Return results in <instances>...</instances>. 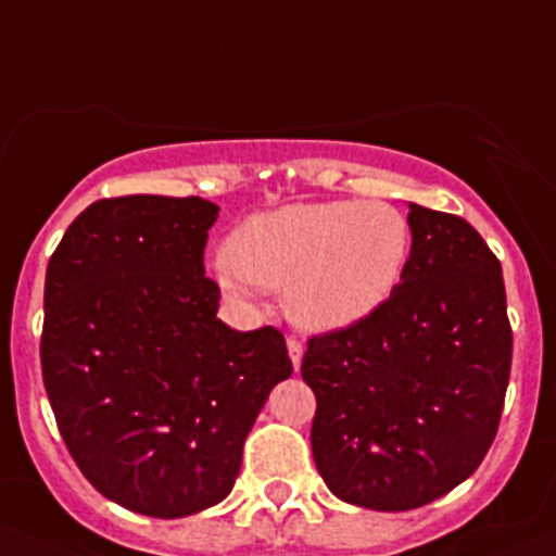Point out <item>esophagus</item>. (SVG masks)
<instances>
[{
  "label": "esophagus",
  "mask_w": 556,
  "mask_h": 556,
  "mask_svg": "<svg viewBox=\"0 0 556 556\" xmlns=\"http://www.w3.org/2000/svg\"><path fill=\"white\" fill-rule=\"evenodd\" d=\"M288 351H290V362H292V367L301 369V362H303V345H301V340L288 338Z\"/></svg>",
  "instance_id": "obj_1"
}]
</instances>
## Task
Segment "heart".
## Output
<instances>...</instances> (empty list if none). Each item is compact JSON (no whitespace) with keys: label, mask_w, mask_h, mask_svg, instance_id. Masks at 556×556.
I'll return each instance as SVG.
<instances>
[{"label":"heart","mask_w":556,"mask_h":556,"mask_svg":"<svg viewBox=\"0 0 556 556\" xmlns=\"http://www.w3.org/2000/svg\"><path fill=\"white\" fill-rule=\"evenodd\" d=\"M412 224L380 200L292 203L255 213L229 235L218 285L237 298L285 290V308L306 329L367 319L399 288Z\"/></svg>","instance_id":"heart-1"}]
</instances>
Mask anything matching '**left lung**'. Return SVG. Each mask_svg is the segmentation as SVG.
<instances>
[{
    "mask_svg": "<svg viewBox=\"0 0 556 556\" xmlns=\"http://www.w3.org/2000/svg\"><path fill=\"white\" fill-rule=\"evenodd\" d=\"M412 253L367 319L308 338L311 451L329 491L377 511L465 483L496 438L511 369L502 264L462 216L408 203Z\"/></svg>",
    "mask_w": 556,
    "mask_h": 556,
    "instance_id": "1",
    "label": "left lung"
}]
</instances>
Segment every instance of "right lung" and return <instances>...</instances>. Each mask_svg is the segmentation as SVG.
I'll return each mask as SVG.
<instances>
[{
    "instance_id": "right-lung-1",
    "label": "right lung",
    "mask_w": 556,
    "mask_h": 556,
    "mask_svg": "<svg viewBox=\"0 0 556 556\" xmlns=\"http://www.w3.org/2000/svg\"><path fill=\"white\" fill-rule=\"evenodd\" d=\"M216 216L203 198L97 200L47 266L41 377L60 435L102 496L161 520L229 496L250 427L292 375L279 329L216 319Z\"/></svg>"
}]
</instances>
